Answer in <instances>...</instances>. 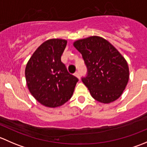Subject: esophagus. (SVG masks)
<instances>
[{
  "instance_id": "1",
  "label": "esophagus",
  "mask_w": 147,
  "mask_h": 147,
  "mask_svg": "<svg viewBox=\"0 0 147 147\" xmlns=\"http://www.w3.org/2000/svg\"><path fill=\"white\" fill-rule=\"evenodd\" d=\"M75 75L77 77V78H78V79H80V73H79V72H75Z\"/></svg>"
}]
</instances>
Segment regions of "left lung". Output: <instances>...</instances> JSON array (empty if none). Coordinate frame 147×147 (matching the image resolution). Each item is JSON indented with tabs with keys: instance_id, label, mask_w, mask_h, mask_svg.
I'll list each match as a JSON object with an SVG mask.
<instances>
[{
	"instance_id": "1",
	"label": "left lung",
	"mask_w": 147,
	"mask_h": 147,
	"mask_svg": "<svg viewBox=\"0 0 147 147\" xmlns=\"http://www.w3.org/2000/svg\"><path fill=\"white\" fill-rule=\"evenodd\" d=\"M87 69L82 82L97 101L108 104L121 95L129 81V67L124 57L107 40L89 37L74 42Z\"/></svg>"
}]
</instances>
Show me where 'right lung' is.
<instances>
[{
  "label": "right lung",
  "mask_w": 147,
  "mask_h": 147,
  "mask_svg": "<svg viewBox=\"0 0 147 147\" xmlns=\"http://www.w3.org/2000/svg\"><path fill=\"white\" fill-rule=\"evenodd\" d=\"M66 45L65 40H48L38 47L26 65L28 90L45 107H57L67 102L78 82L61 62Z\"/></svg>",
  "instance_id": "add662e5"
}]
</instances>
